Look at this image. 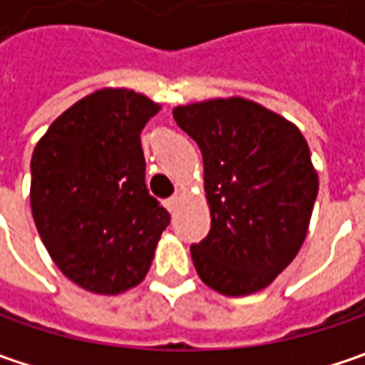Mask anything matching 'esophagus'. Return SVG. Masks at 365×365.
I'll use <instances>...</instances> for the list:
<instances>
[{
  "label": "esophagus",
  "mask_w": 365,
  "mask_h": 365,
  "mask_svg": "<svg viewBox=\"0 0 365 365\" xmlns=\"http://www.w3.org/2000/svg\"><path fill=\"white\" fill-rule=\"evenodd\" d=\"M178 203H180V197H170V199H166V201H164V205H166V209H168V211H170V213H175L176 209H178Z\"/></svg>",
  "instance_id": "obj_1"
}]
</instances>
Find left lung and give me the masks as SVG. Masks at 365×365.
Instances as JSON below:
<instances>
[{
    "instance_id": "left-lung-1",
    "label": "left lung",
    "mask_w": 365,
    "mask_h": 365,
    "mask_svg": "<svg viewBox=\"0 0 365 365\" xmlns=\"http://www.w3.org/2000/svg\"><path fill=\"white\" fill-rule=\"evenodd\" d=\"M201 148L211 230L190 245L207 287L225 297L266 288L299 254L319 176L301 130L242 97L175 107Z\"/></svg>"
}]
</instances>
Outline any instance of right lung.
Returning a JSON list of instances; mask_svg holds the SVG:
<instances>
[{
  "label": "right lung",
  "mask_w": 365,
  "mask_h": 365,
  "mask_svg": "<svg viewBox=\"0 0 365 365\" xmlns=\"http://www.w3.org/2000/svg\"><path fill=\"white\" fill-rule=\"evenodd\" d=\"M160 106L128 89H101L68 107L36 144L30 203L61 272L85 290L138 287L170 223L148 192L140 133Z\"/></svg>",
  "instance_id": "right-lung-1"
}]
</instances>
